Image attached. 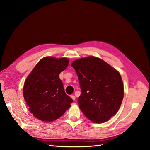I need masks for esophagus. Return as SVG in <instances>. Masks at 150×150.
Returning <instances> with one entry per match:
<instances>
[{
	"label": "esophagus",
	"instance_id": "1",
	"mask_svg": "<svg viewBox=\"0 0 150 150\" xmlns=\"http://www.w3.org/2000/svg\"><path fill=\"white\" fill-rule=\"evenodd\" d=\"M70 97H71V98L72 99H73L74 101H75V96L74 95H71V96H70Z\"/></svg>",
	"mask_w": 150,
	"mask_h": 150
}]
</instances>
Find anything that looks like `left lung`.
<instances>
[{
    "label": "left lung",
    "mask_w": 150,
    "mask_h": 150,
    "mask_svg": "<svg viewBox=\"0 0 150 150\" xmlns=\"http://www.w3.org/2000/svg\"><path fill=\"white\" fill-rule=\"evenodd\" d=\"M78 76L81 95L79 108L95 123H103L116 114L124 98V85L119 72L102 59L93 56L71 64Z\"/></svg>",
    "instance_id": "8db88e82"
}]
</instances>
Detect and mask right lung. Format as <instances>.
<instances>
[{"label": "right lung", "instance_id": "obj_1", "mask_svg": "<svg viewBox=\"0 0 150 150\" xmlns=\"http://www.w3.org/2000/svg\"><path fill=\"white\" fill-rule=\"evenodd\" d=\"M69 64L67 58L44 57L27 77L23 96L30 112L39 120L54 121L70 107L73 99L65 93L59 79Z\"/></svg>", "mask_w": 150, "mask_h": 150}]
</instances>
